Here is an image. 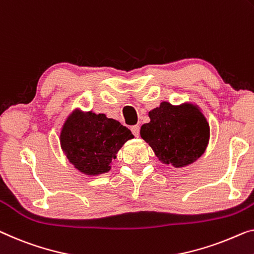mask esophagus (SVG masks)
Instances as JSON below:
<instances>
[{
	"mask_svg": "<svg viewBox=\"0 0 254 254\" xmlns=\"http://www.w3.org/2000/svg\"><path fill=\"white\" fill-rule=\"evenodd\" d=\"M131 131H132V133L134 134V137H139L140 135V127L139 126H133L131 127Z\"/></svg>",
	"mask_w": 254,
	"mask_h": 254,
	"instance_id": "obj_1",
	"label": "esophagus"
}]
</instances>
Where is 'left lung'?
I'll return each mask as SVG.
<instances>
[{
  "label": "left lung",
  "mask_w": 254,
  "mask_h": 254,
  "mask_svg": "<svg viewBox=\"0 0 254 254\" xmlns=\"http://www.w3.org/2000/svg\"><path fill=\"white\" fill-rule=\"evenodd\" d=\"M148 115L150 122L141 127L140 135L162 163L183 168L204 154L210 127L196 106H173L163 101Z\"/></svg>",
  "instance_id": "left-lung-1"
}]
</instances>
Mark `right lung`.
<instances>
[{"instance_id": "right-lung-1", "label": "right lung", "mask_w": 254, "mask_h": 254, "mask_svg": "<svg viewBox=\"0 0 254 254\" xmlns=\"http://www.w3.org/2000/svg\"><path fill=\"white\" fill-rule=\"evenodd\" d=\"M133 134L116 120L92 112H74L60 133V145L78 171L98 176L111 170L112 161Z\"/></svg>"}]
</instances>
